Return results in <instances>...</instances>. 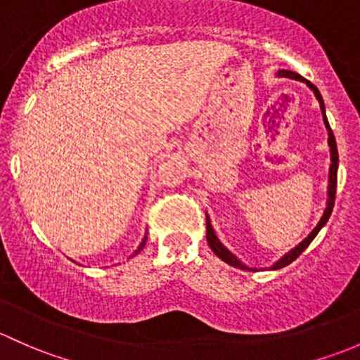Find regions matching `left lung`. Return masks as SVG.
<instances>
[{
	"label": "left lung",
	"instance_id": "8db88e82",
	"mask_svg": "<svg viewBox=\"0 0 360 360\" xmlns=\"http://www.w3.org/2000/svg\"><path fill=\"white\" fill-rule=\"evenodd\" d=\"M279 76H286V77H291V79H298V81H303V83H307V86L310 88V90L314 91V95H316L319 103H321V110H322V117H324V124H326V129H328V143H329V149H331V166H329V187H328V206H326V211L324 214H322L321 221L317 224V227L314 229L312 232H310L309 237H305V239L302 240V243L298 244L296 248H292V250L290 251V253L284 255L283 258H281L279 262H276V265L272 266L274 270L277 269H283V266L290 265L291 262H295L296 258L300 257V255L303 253V251L307 250V246H309L310 243L314 240V237H316L319 234V231H321L322 227L326 225V221L329 220V217H331V211H333V206H335V199H336V180H338V149H336V140H335V135H333V129L331 126H329L328 123V117H326L324 114V100H322L321 94H319V90L316 86H314L310 81H307L305 77H302L300 74L296 72H291V70H279ZM206 239H207V244H210V248L213 250V253L217 255L218 258H221L225 263H229V265L232 266H237V269H243V270H251L250 266L244 265L243 262L237 260V257H234V255L231 253V251L227 250V248L224 246V244L218 240L217 234H214L213 227H211V220L210 217L206 214Z\"/></svg>",
	"mask_w": 360,
	"mask_h": 360
}]
</instances>
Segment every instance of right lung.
<instances>
[{
  "label": "right lung",
  "mask_w": 360,
  "mask_h": 360,
  "mask_svg": "<svg viewBox=\"0 0 360 360\" xmlns=\"http://www.w3.org/2000/svg\"><path fill=\"white\" fill-rule=\"evenodd\" d=\"M146 240H147V236H146V237H143L142 244H140V246H139V250H136V251H135V253H133V257H135V255H139V253H140V251H142V248H143V246H146Z\"/></svg>",
  "instance_id": "right-lung-1"
}]
</instances>
